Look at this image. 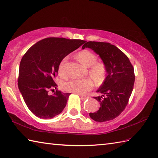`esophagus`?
Listing matches in <instances>:
<instances>
[{
  "instance_id": "esophagus-1",
  "label": "esophagus",
  "mask_w": 158,
  "mask_h": 158,
  "mask_svg": "<svg viewBox=\"0 0 158 158\" xmlns=\"http://www.w3.org/2000/svg\"><path fill=\"white\" fill-rule=\"evenodd\" d=\"M80 97H81V100H86V99L89 98V97L85 96H83V95H80Z\"/></svg>"
}]
</instances>
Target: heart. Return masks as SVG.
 <instances>
[{"mask_svg":"<svg viewBox=\"0 0 158 158\" xmlns=\"http://www.w3.org/2000/svg\"><path fill=\"white\" fill-rule=\"evenodd\" d=\"M77 58L83 65L89 67V75L98 84L102 83L105 78L106 68L102 63L96 62L97 57L88 50H83L77 55ZM67 58H64L60 62L58 67L59 75H64L63 66ZM94 87V81L90 78L83 79H71L63 85V89L66 92L83 95L91 90Z\"/></svg>","mask_w":158,"mask_h":158,"instance_id":"1","label":"heart"}]
</instances>
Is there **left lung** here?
I'll return each mask as SVG.
<instances>
[{
	"label": "left lung",
	"mask_w": 158,
	"mask_h": 158,
	"mask_svg": "<svg viewBox=\"0 0 158 158\" xmlns=\"http://www.w3.org/2000/svg\"><path fill=\"white\" fill-rule=\"evenodd\" d=\"M92 49L102 59L106 77L94 97L100 102L98 111L89 113V117L98 122L112 120L118 117L128 103L132 92L135 76L134 68L126 55L109 43L89 41L82 49Z\"/></svg>",
	"instance_id": "left-lung-1"
}]
</instances>
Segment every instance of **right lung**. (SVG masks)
Masks as SVG:
<instances>
[{
    "instance_id": "right-lung-1",
    "label": "right lung",
    "mask_w": 158,
    "mask_h": 158,
    "mask_svg": "<svg viewBox=\"0 0 158 158\" xmlns=\"http://www.w3.org/2000/svg\"><path fill=\"white\" fill-rule=\"evenodd\" d=\"M85 41L49 37L32 45L21 60L18 88L29 110L41 119H52L61 113L70 93L56 90L55 79L62 60Z\"/></svg>"
}]
</instances>
